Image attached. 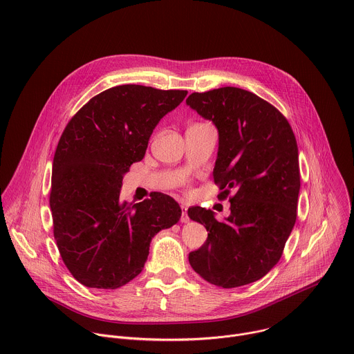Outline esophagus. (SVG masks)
I'll return each mask as SVG.
<instances>
[{"mask_svg":"<svg viewBox=\"0 0 354 354\" xmlns=\"http://www.w3.org/2000/svg\"><path fill=\"white\" fill-rule=\"evenodd\" d=\"M180 223H183V224L189 223V216H187V207H186V205H182V217H180Z\"/></svg>","mask_w":354,"mask_h":354,"instance_id":"obj_1","label":"esophagus"}]
</instances>
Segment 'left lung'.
Listing matches in <instances>:
<instances>
[{
    "instance_id": "1",
    "label": "left lung",
    "mask_w": 354,
    "mask_h": 354,
    "mask_svg": "<svg viewBox=\"0 0 354 354\" xmlns=\"http://www.w3.org/2000/svg\"><path fill=\"white\" fill-rule=\"evenodd\" d=\"M186 105L218 130L214 182L230 197L220 223L212 210L192 207L190 220L209 232L189 263L209 283L232 288L254 283L280 261L297 218L298 148L287 119L249 91L224 86L193 92Z\"/></svg>"
}]
</instances>
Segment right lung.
Instances as JSON below:
<instances>
[{
	"instance_id": "right-lung-1",
	"label": "right lung",
	"mask_w": 354,
	"mask_h": 354,
	"mask_svg": "<svg viewBox=\"0 0 354 354\" xmlns=\"http://www.w3.org/2000/svg\"><path fill=\"white\" fill-rule=\"evenodd\" d=\"M187 91L119 85L93 96L64 129L53 160L50 209L62 259L81 284L115 290L138 276L149 243L182 210L164 193L120 200L123 176L145 156L160 120Z\"/></svg>"
}]
</instances>
